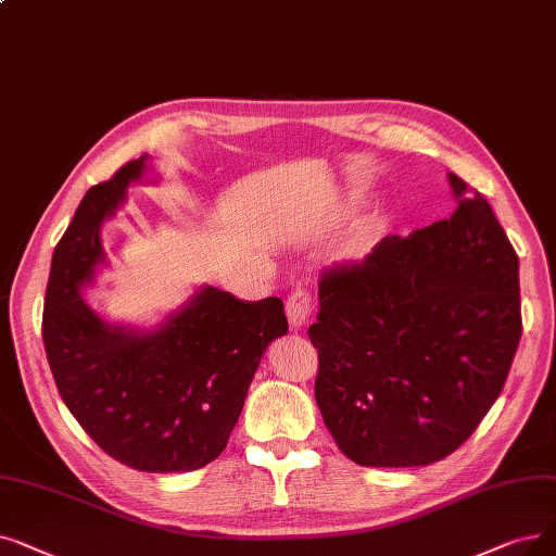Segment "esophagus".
<instances>
[{
    "label": "esophagus",
    "mask_w": 556,
    "mask_h": 556,
    "mask_svg": "<svg viewBox=\"0 0 556 556\" xmlns=\"http://www.w3.org/2000/svg\"><path fill=\"white\" fill-rule=\"evenodd\" d=\"M286 316L293 329H302L311 316V298L304 291H295L286 302Z\"/></svg>",
    "instance_id": "1"
}]
</instances>
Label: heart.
I'll return each instance as SVG.
<instances>
[{"label": "heart", "mask_w": 556, "mask_h": 556, "mask_svg": "<svg viewBox=\"0 0 556 556\" xmlns=\"http://www.w3.org/2000/svg\"><path fill=\"white\" fill-rule=\"evenodd\" d=\"M375 227H368V229H364L361 231L352 243L348 245V250H345V258L348 261H352V263H358V261H364L368 254H370V250H372V245H375Z\"/></svg>", "instance_id": "obj_1"}]
</instances>
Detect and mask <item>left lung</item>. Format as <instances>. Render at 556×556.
<instances>
[{
    "mask_svg": "<svg viewBox=\"0 0 556 556\" xmlns=\"http://www.w3.org/2000/svg\"><path fill=\"white\" fill-rule=\"evenodd\" d=\"M447 220L386 236L320 281L316 402L358 466L441 462L502 393L520 343L518 256L491 204L447 173Z\"/></svg>",
    "mask_w": 556,
    "mask_h": 556,
    "instance_id": "1",
    "label": "left lung"
}]
</instances>
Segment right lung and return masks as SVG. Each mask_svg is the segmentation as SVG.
Wrapping results in <instances>:
<instances>
[{"label":"right lung","mask_w":556,"mask_h":556,"mask_svg":"<svg viewBox=\"0 0 556 556\" xmlns=\"http://www.w3.org/2000/svg\"><path fill=\"white\" fill-rule=\"evenodd\" d=\"M150 156L92 186L54 250L42 341L61 400L115 462L142 472L198 470L225 450L261 356L286 336L283 302H240L202 283L154 325L111 323L86 300L109 265L102 227L134 184H159Z\"/></svg>","instance_id":"1"}]
</instances>
